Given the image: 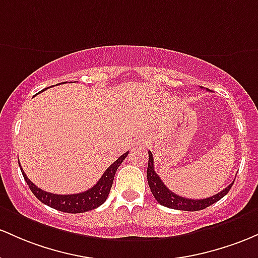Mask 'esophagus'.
I'll return each instance as SVG.
<instances>
[{"instance_id":"1","label":"esophagus","mask_w":258,"mask_h":258,"mask_svg":"<svg viewBox=\"0 0 258 258\" xmlns=\"http://www.w3.org/2000/svg\"><path fill=\"white\" fill-rule=\"evenodd\" d=\"M136 142H137L138 146L146 147V146H148L149 142H151V138H149V136L147 134H142V135L138 136V138Z\"/></svg>"}]
</instances>
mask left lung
<instances>
[{"mask_svg":"<svg viewBox=\"0 0 258 258\" xmlns=\"http://www.w3.org/2000/svg\"><path fill=\"white\" fill-rule=\"evenodd\" d=\"M149 160H148V168H147V179H148V185L151 188L153 196L157 200L158 203H160L161 206L172 209H179V211H188V212H195V211H201V209H205L209 207L213 203L218 202L220 198H223L226 194L229 192V189L231 188L234 182H231L228 187H225L223 191H220L219 194L213 195L212 197L203 198V200H192V198H185L175 195L174 192H171L170 189L164 185V182L161 181L159 175L157 174L154 170V159H153V154L151 151L148 152Z\"/></svg>","mask_w":258,"mask_h":258,"instance_id":"left-lung-1","label":"left lung"}]
</instances>
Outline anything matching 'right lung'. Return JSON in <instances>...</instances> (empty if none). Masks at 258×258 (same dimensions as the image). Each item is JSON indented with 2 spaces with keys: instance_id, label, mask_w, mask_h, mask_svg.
Returning a JSON list of instances; mask_svg holds the SVG:
<instances>
[{
  "instance_id": "right-lung-1",
  "label": "right lung",
  "mask_w": 258,
  "mask_h": 258,
  "mask_svg": "<svg viewBox=\"0 0 258 258\" xmlns=\"http://www.w3.org/2000/svg\"><path fill=\"white\" fill-rule=\"evenodd\" d=\"M127 154H128V152L124 153L115 163H112L104 172L100 180L92 188L87 189L82 194L75 195H56L44 191V189L39 188L38 186L34 185L32 181L28 179L23 169H22L21 164H19V168H21L25 182L29 186L30 191L44 205L49 206L53 209H57L60 212H64V213H84V212L98 208L99 206L105 202L110 194L112 182H114L115 172L120 166V164L124 160V158L127 157Z\"/></svg>"
}]
</instances>
